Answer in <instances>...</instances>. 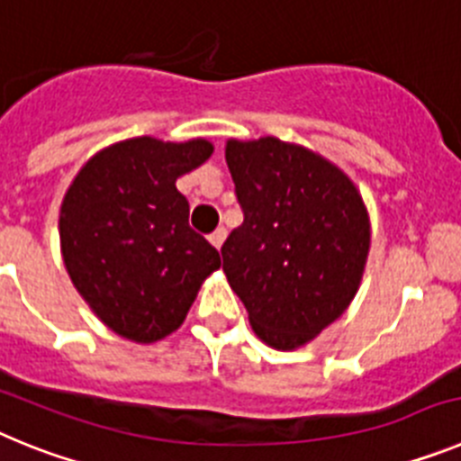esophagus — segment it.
<instances>
[{
    "label": "esophagus",
    "instance_id": "1",
    "mask_svg": "<svg viewBox=\"0 0 461 461\" xmlns=\"http://www.w3.org/2000/svg\"><path fill=\"white\" fill-rule=\"evenodd\" d=\"M223 240H226V228H217L214 233H210V242L214 244L217 249L223 244Z\"/></svg>",
    "mask_w": 461,
    "mask_h": 461
}]
</instances>
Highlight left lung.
I'll return each mask as SVG.
<instances>
[{
    "instance_id": "left-lung-1",
    "label": "left lung",
    "mask_w": 461,
    "mask_h": 461,
    "mask_svg": "<svg viewBox=\"0 0 461 461\" xmlns=\"http://www.w3.org/2000/svg\"><path fill=\"white\" fill-rule=\"evenodd\" d=\"M244 221L221 247L228 284L272 348H297L351 304L369 251V217L337 166L279 138L228 140Z\"/></svg>"
}]
</instances>
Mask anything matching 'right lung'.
Returning <instances> with one entry per match:
<instances>
[{"instance_id":"right-lung-1","label":"right lung","mask_w":461,"mask_h":461,"mask_svg":"<svg viewBox=\"0 0 461 461\" xmlns=\"http://www.w3.org/2000/svg\"><path fill=\"white\" fill-rule=\"evenodd\" d=\"M210 154L201 138H131L89 158L64 195L68 276L126 339L152 344L180 328L203 279L221 266L219 251L189 226V201L175 186Z\"/></svg>"}]
</instances>
